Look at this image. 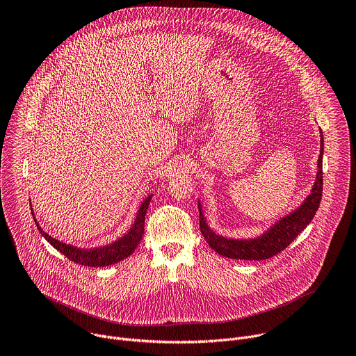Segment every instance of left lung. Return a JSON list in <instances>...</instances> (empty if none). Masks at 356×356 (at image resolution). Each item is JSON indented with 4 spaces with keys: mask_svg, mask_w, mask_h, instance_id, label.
<instances>
[{
    "mask_svg": "<svg viewBox=\"0 0 356 356\" xmlns=\"http://www.w3.org/2000/svg\"><path fill=\"white\" fill-rule=\"evenodd\" d=\"M320 156L317 162V175L310 194L304 198L300 206L277 218L264 232L250 238H229L216 232L207 222L202 211L201 200H198L200 229L207 243L220 255L231 259L242 261H264L282 252L291 241L306 228L314 218L323 195V155L324 138L320 129Z\"/></svg>",
    "mask_w": 356,
    "mask_h": 356,
    "instance_id": "1",
    "label": "left lung"
}]
</instances>
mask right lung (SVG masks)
<instances>
[{
  "mask_svg": "<svg viewBox=\"0 0 356 356\" xmlns=\"http://www.w3.org/2000/svg\"><path fill=\"white\" fill-rule=\"evenodd\" d=\"M152 197H154L152 191L143 197V200L140 201V204L136 210L134 222L131 224V227L128 228V231L125 234H122L120 238H117L106 245L92 246V248L74 246L72 243H65L56 238H52V235L44 232L43 228L38 224L32 207H31V211H32L35 224H36L40 235L55 249H58L60 253H63L67 259H70L72 262H76L79 265H83V266L103 268V266H110V265L118 264V262L124 261L125 258H128L131 253H134V250L136 249V246L139 245V242L143 236L145 216H146V210L149 207V202H150Z\"/></svg>",
  "mask_w": 356,
  "mask_h": 356,
  "instance_id": "obj_1",
  "label": "right lung"
}]
</instances>
